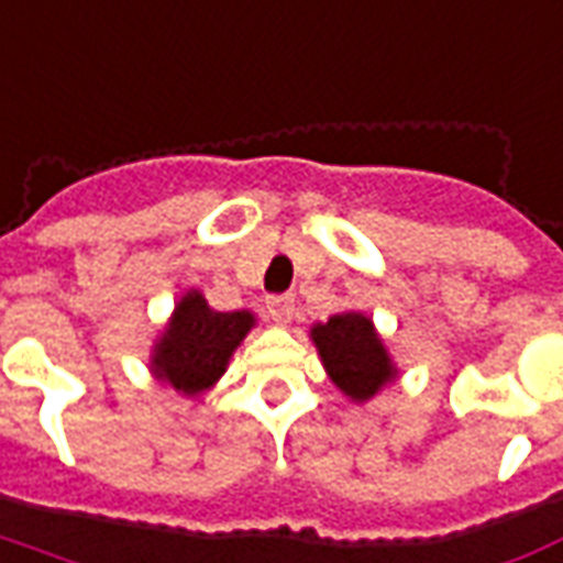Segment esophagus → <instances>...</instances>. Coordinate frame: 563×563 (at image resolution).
Wrapping results in <instances>:
<instances>
[{
  "mask_svg": "<svg viewBox=\"0 0 563 563\" xmlns=\"http://www.w3.org/2000/svg\"><path fill=\"white\" fill-rule=\"evenodd\" d=\"M294 309H297V299L294 297H269L266 299V311L276 323H287L294 318Z\"/></svg>",
  "mask_w": 563,
  "mask_h": 563,
  "instance_id": "1",
  "label": "esophagus"
}]
</instances>
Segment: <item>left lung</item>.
<instances>
[{"mask_svg":"<svg viewBox=\"0 0 563 563\" xmlns=\"http://www.w3.org/2000/svg\"><path fill=\"white\" fill-rule=\"evenodd\" d=\"M311 339L318 344V354L330 372L332 384L351 399H372L396 375L366 314L356 311L332 314L330 321L311 330Z\"/></svg>","mask_w":563,"mask_h":563,"instance_id":"8db88e82","label":"left lung"}]
</instances>
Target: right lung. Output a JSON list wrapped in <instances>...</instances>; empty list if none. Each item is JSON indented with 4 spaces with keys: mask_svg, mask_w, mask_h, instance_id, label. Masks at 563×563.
<instances>
[{
    "mask_svg": "<svg viewBox=\"0 0 563 563\" xmlns=\"http://www.w3.org/2000/svg\"><path fill=\"white\" fill-rule=\"evenodd\" d=\"M252 323L249 311H212L207 299L191 290L176 306L162 342L155 344L152 372L179 393L195 396L219 380Z\"/></svg>",
    "mask_w": 563,
    "mask_h": 563,
    "instance_id": "right-lung-1",
    "label": "right lung"
}]
</instances>
